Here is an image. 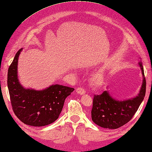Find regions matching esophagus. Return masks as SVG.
<instances>
[{"label":"esophagus","instance_id":"34e87169","mask_svg":"<svg viewBox=\"0 0 152 152\" xmlns=\"http://www.w3.org/2000/svg\"><path fill=\"white\" fill-rule=\"evenodd\" d=\"M76 92H77V94H78L80 95H83L85 94V91L82 88H77L76 90Z\"/></svg>","mask_w":152,"mask_h":152}]
</instances>
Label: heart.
Returning a JSON list of instances; mask_svg holds the SVG:
<instances>
[{"label": "heart", "mask_w": 152, "mask_h": 152, "mask_svg": "<svg viewBox=\"0 0 152 152\" xmlns=\"http://www.w3.org/2000/svg\"><path fill=\"white\" fill-rule=\"evenodd\" d=\"M103 78V75L102 72H98L96 73V75L93 77V81L95 84H99L100 82H102V81Z\"/></svg>", "instance_id": "heart-1"}]
</instances>
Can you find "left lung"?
Wrapping results in <instances>:
<instances>
[{
  "label": "left lung",
  "instance_id": "1",
  "mask_svg": "<svg viewBox=\"0 0 152 152\" xmlns=\"http://www.w3.org/2000/svg\"><path fill=\"white\" fill-rule=\"evenodd\" d=\"M138 65L141 70L142 81L137 96L119 100L112 97L108 91L94 96L91 116L93 122L97 125L108 129H117L129 121L137 112L146 92V80L141 60Z\"/></svg>",
  "mask_w": 152,
  "mask_h": 152
}]
</instances>
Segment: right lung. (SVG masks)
I'll use <instances>...</instances> for the list:
<instances>
[{
    "mask_svg": "<svg viewBox=\"0 0 152 152\" xmlns=\"http://www.w3.org/2000/svg\"><path fill=\"white\" fill-rule=\"evenodd\" d=\"M23 49L17 53L7 72V87L14 113L22 123L44 126L54 122L63 108L65 99L73 88L53 84L42 90L22 86L18 77V61Z\"/></svg>",
    "mask_w": 152,
    "mask_h": 152,
    "instance_id": "1",
    "label": "right lung"
}]
</instances>
